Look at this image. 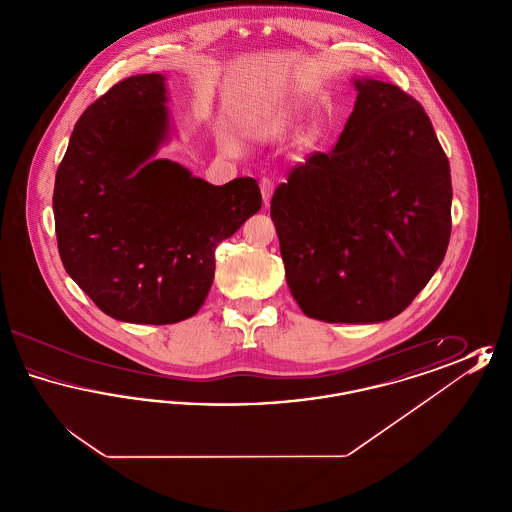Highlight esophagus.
I'll use <instances>...</instances> for the list:
<instances>
[{"mask_svg":"<svg viewBox=\"0 0 512 512\" xmlns=\"http://www.w3.org/2000/svg\"><path fill=\"white\" fill-rule=\"evenodd\" d=\"M259 186H261V194H263L265 205H267L268 201H270V197H272V194H274V182L265 176V178H261Z\"/></svg>","mask_w":512,"mask_h":512,"instance_id":"esophagus-1","label":"esophagus"}]
</instances>
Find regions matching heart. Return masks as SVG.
Instances as JSON below:
<instances>
[{"instance_id": "obj_1", "label": "heart", "mask_w": 512, "mask_h": 512, "mask_svg": "<svg viewBox=\"0 0 512 512\" xmlns=\"http://www.w3.org/2000/svg\"><path fill=\"white\" fill-rule=\"evenodd\" d=\"M290 124H292L290 121L278 122V124H274V132H284ZM318 136H320V128H318L317 124H311V126H307V130L301 134V142H303L305 146H313V144L317 142ZM222 147H224L226 151H232V153H238V151H240V144H238L236 140H232V138L222 140Z\"/></svg>"}]
</instances>
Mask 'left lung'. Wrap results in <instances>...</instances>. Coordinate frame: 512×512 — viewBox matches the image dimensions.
Returning a JSON list of instances; mask_svg holds the SVG:
<instances>
[{
	"label": "left lung",
	"mask_w": 512,
	"mask_h": 512,
	"mask_svg": "<svg viewBox=\"0 0 512 512\" xmlns=\"http://www.w3.org/2000/svg\"><path fill=\"white\" fill-rule=\"evenodd\" d=\"M336 147L293 169L270 217L293 299L307 317L374 324L403 313L451 236V172L422 105L390 82L353 78Z\"/></svg>",
	"instance_id": "left-lung-1"
}]
</instances>
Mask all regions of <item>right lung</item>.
Listing matches in <instances>:
<instances>
[{
    "instance_id": "add662e5",
    "label": "right lung",
    "mask_w": 512,
    "mask_h": 512,
    "mask_svg": "<svg viewBox=\"0 0 512 512\" xmlns=\"http://www.w3.org/2000/svg\"><path fill=\"white\" fill-rule=\"evenodd\" d=\"M167 78L115 84L74 124L55 174L53 215L63 267L99 309L122 322L194 317L215 278V249L261 209L259 184L224 186L171 159Z\"/></svg>"
}]
</instances>
